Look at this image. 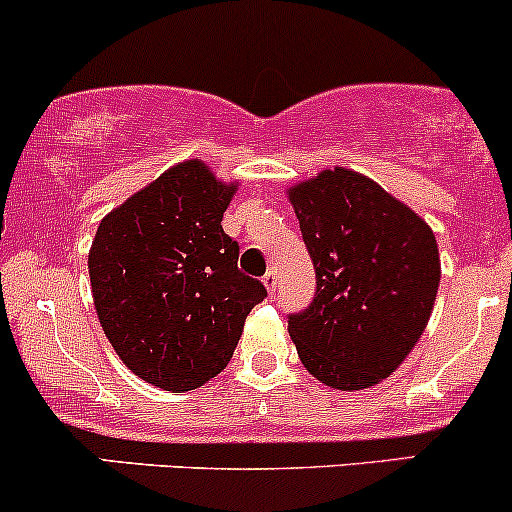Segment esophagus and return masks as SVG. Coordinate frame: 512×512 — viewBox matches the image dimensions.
<instances>
[{"instance_id":"obj_1","label":"esophagus","mask_w":512,"mask_h":512,"mask_svg":"<svg viewBox=\"0 0 512 512\" xmlns=\"http://www.w3.org/2000/svg\"><path fill=\"white\" fill-rule=\"evenodd\" d=\"M262 282H265L269 294H272V296L277 294V272H274V269H269L265 277H262Z\"/></svg>"}]
</instances>
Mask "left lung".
Returning a JSON list of instances; mask_svg holds the SVG:
<instances>
[{
	"mask_svg": "<svg viewBox=\"0 0 512 512\" xmlns=\"http://www.w3.org/2000/svg\"><path fill=\"white\" fill-rule=\"evenodd\" d=\"M316 296L289 316L303 367L330 389L379 384L428 325L440 252L432 228L374 179L335 167L289 189Z\"/></svg>",
	"mask_w": 512,
	"mask_h": 512,
	"instance_id": "left-lung-1",
	"label": "left lung"
}]
</instances>
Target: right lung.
Listing matches in <instances>:
<instances>
[{"mask_svg":"<svg viewBox=\"0 0 512 512\" xmlns=\"http://www.w3.org/2000/svg\"><path fill=\"white\" fill-rule=\"evenodd\" d=\"M238 184L187 160L99 223L89 282L104 335L121 362L172 393L226 369L265 284L238 269L240 245L223 233Z\"/></svg>","mask_w":512,"mask_h":512,"instance_id":"right-lung-1","label":"right lung"}]
</instances>
